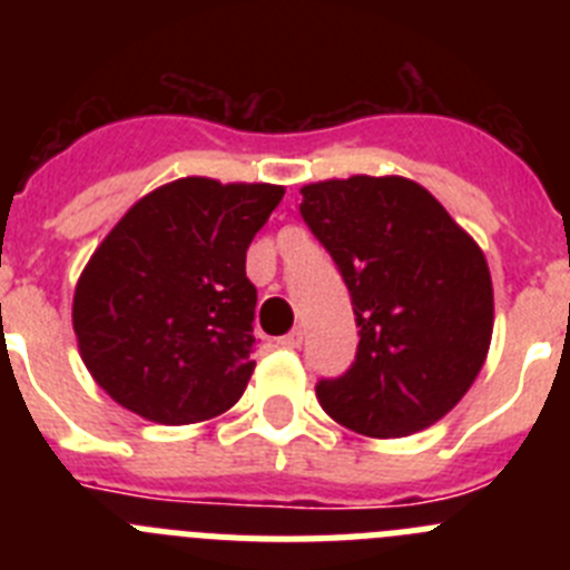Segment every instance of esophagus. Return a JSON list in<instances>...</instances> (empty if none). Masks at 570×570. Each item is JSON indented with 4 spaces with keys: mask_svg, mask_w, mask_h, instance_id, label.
<instances>
[{
    "mask_svg": "<svg viewBox=\"0 0 570 570\" xmlns=\"http://www.w3.org/2000/svg\"><path fill=\"white\" fill-rule=\"evenodd\" d=\"M279 345L282 347H291V351H294V347H299L302 345V331L294 328V331H291V334H285L279 340Z\"/></svg>",
    "mask_w": 570,
    "mask_h": 570,
    "instance_id": "34e87169",
    "label": "esophagus"
}]
</instances>
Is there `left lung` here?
I'll return each mask as SVG.
<instances>
[{
  "label": "left lung",
  "mask_w": 570,
  "mask_h": 570,
  "mask_svg": "<svg viewBox=\"0 0 570 570\" xmlns=\"http://www.w3.org/2000/svg\"><path fill=\"white\" fill-rule=\"evenodd\" d=\"M299 194L302 219L334 256L360 328L354 365L322 380L316 400L331 420L376 440L431 428L485 365V254L405 176L325 179Z\"/></svg>",
  "instance_id": "8db88e82"
}]
</instances>
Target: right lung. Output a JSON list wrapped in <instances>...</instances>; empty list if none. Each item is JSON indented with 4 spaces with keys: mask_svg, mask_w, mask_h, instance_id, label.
<instances>
[{
    "mask_svg": "<svg viewBox=\"0 0 570 570\" xmlns=\"http://www.w3.org/2000/svg\"><path fill=\"white\" fill-rule=\"evenodd\" d=\"M285 188L185 176L114 225L73 291L79 356L105 394L159 425L214 420L254 374L245 254Z\"/></svg>",
    "mask_w": 570,
    "mask_h": 570,
    "instance_id": "obj_1",
    "label": "right lung"
}]
</instances>
